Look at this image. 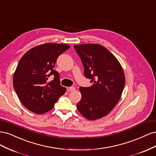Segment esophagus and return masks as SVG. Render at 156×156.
Here are the masks:
<instances>
[{
	"instance_id": "esophagus-1",
	"label": "esophagus",
	"mask_w": 156,
	"mask_h": 156,
	"mask_svg": "<svg viewBox=\"0 0 156 156\" xmlns=\"http://www.w3.org/2000/svg\"><path fill=\"white\" fill-rule=\"evenodd\" d=\"M67 89H68V90L69 92H73L75 90V88L74 87H68Z\"/></svg>"
}]
</instances>
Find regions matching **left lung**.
<instances>
[{"mask_svg": "<svg viewBox=\"0 0 156 156\" xmlns=\"http://www.w3.org/2000/svg\"><path fill=\"white\" fill-rule=\"evenodd\" d=\"M81 58L84 75L93 84L80 87L81 100L77 104L80 113L94 120L108 114L120 100L125 86V76L120 64L105 47L98 44L75 45Z\"/></svg>", "mask_w": 156, "mask_h": 156, "instance_id": "obj_1", "label": "left lung"}]
</instances>
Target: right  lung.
I'll use <instances>...</instances> for the list:
<instances>
[{
  "instance_id": "add662e5",
  "label": "right lung",
  "mask_w": 156,
  "mask_h": 156,
  "mask_svg": "<svg viewBox=\"0 0 156 156\" xmlns=\"http://www.w3.org/2000/svg\"><path fill=\"white\" fill-rule=\"evenodd\" d=\"M69 48L63 44L40 45L27 51L20 60L13 75V88L22 104L30 111L36 114L49 111L66 92L53 68L58 56ZM51 75L54 79L48 82Z\"/></svg>"
}]
</instances>
